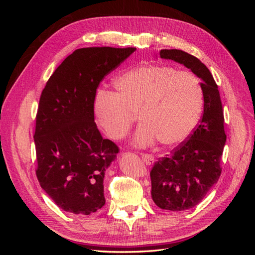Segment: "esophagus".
Returning <instances> with one entry per match:
<instances>
[{"label": "esophagus", "instance_id": "obj_1", "mask_svg": "<svg viewBox=\"0 0 255 255\" xmlns=\"http://www.w3.org/2000/svg\"><path fill=\"white\" fill-rule=\"evenodd\" d=\"M141 158H142V160L144 161L146 165L151 166V165L154 164V157L151 155V154H142Z\"/></svg>", "mask_w": 255, "mask_h": 255}]
</instances>
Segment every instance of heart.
Returning a JSON list of instances; mask_svg holds the SVG:
<instances>
[{
	"mask_svg": "<svg viewBox=\"0 0 255 255\" xmlns=\"http://www.w3.org/2000/svg\"><path fill=\"white\" fill-rule=\"evenodd\" d=\"M115 94L96 100L97 125L113 140L125 138L138 113L141 122L133 138L137 148L156 140L164 145L183 142L191 134L203 107V90L189 72L168 66H141L117 76Z\"/></svg>",
	"mask_w": 255,
	"mask_h": 255,
	"instance_id": "1",
	"label": "heart"
}]
</instances>
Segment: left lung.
I'll list each match as a JSON object with an SVG mask.
<instances>
[{"instance_id":"8db88e82","label":"left lung","mask_w":255,"mask_h":255,"mask_svg":"<svg viewBox=\"0 0 255 255\" xmlns=\"http://www.w3.org/2000/svg\"><path fill=\"white\" fill-rule=\"evenodd\" d=\"M159 56L190 69L202 81L203 116L188 140L170 155L159 158L150 172L154 203L161 210L180 212L202 201L221 173L220 160L227 135L218 86L211 71L197 57L181 50H160Z\"/></svg>"}]
</instances>
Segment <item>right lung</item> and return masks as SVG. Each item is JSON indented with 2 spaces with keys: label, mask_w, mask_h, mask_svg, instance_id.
I'll list each match as a JSON object with an SVG mask.
<instances>
[{
  "label": "right lung",
  "mask_w": 255,
  "mask_h": 255,
  "mask_svg": "<svg viewBox=\"0 0 255 255\" xmlns=\"http://www.w3.org/2000/svg\"><path fill=\"white\" fill-rule=\"evenodd\" d=\"M136 48L75 50L51 75L39 101L34 141L37 179L65 212L90 215L105 204L104 175L118 146L95 122L97 88Z\"/></svg>",
  "instance_id": "add662e5"
}]
</instances>
